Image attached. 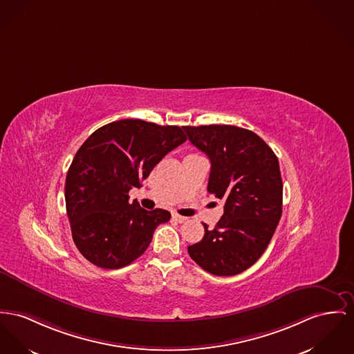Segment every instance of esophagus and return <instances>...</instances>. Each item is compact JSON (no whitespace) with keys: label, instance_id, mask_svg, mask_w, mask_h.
<instances>
[{"label":"esophagus","instance_id":"esophagus-1","mask_svg":"<svg viewBox=\"0 0 354 354\" xmlns=\"http://www.w3.org/2000/svg\"><path fill=\"white\" fill-rule=\"evenodd\" d=\"M171 217H173L176 221H178V223H184V221H187V220H188V217L181 216V214H178V213L176 212L171 213Z\"/></svg>","mask_w":354,"mask_h":354}]
</instances>
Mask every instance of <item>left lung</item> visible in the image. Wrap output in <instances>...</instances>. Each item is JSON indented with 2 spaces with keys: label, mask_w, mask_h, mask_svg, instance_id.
Returning a JSON list of instances; mask_svg holds the SVG:
<instances>
[{
  "label": "left lung",
  "mask_w": 354,
  "mask_h": 354,
  "mask_svg": "<svg viewBox=\"0 0 354 354\" xmlns=\"http://www.w3.org/2000/svg\"><path fill=\"white\" fill-rule=\"evenodd\" d=\"M211 161L208 192L224 201L216 227L189 245L190 258L217 277L250 268L266 251L282 216L278 157L254 131L230 124L184 126Z\"/></svg>",
  "instance_id": "8db88e82"
}]
</instances>
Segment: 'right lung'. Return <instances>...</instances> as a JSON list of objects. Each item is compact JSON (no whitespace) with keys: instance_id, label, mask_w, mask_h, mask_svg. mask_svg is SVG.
Masks as SVG:
<instances>
[{"instance_id":"add662e5","label":"right lung","mask_w":354,"mask_h":354,"mask_svg":"<svg viewBox=\"0 0 354 354\" xmlns=\"http://www.w3.org/2000/svg\"><path fill=\"white\" fill-rule=\"evenodd\" d=\"M187 141L178 126L122 119L102 126L80 146L66 178V207L80 254L100 268L138 259L156 228L170 220L165 209L146 211L129 201L169 151Z\"/></svg>"}]
</instances>
